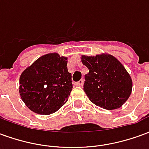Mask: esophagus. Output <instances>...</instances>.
Instances as JSON below:
<instances>
[{
  "mask_svg": "<svg viewBox=\"0 0 149 149\" xmlns=\"http://www.w3.org/2000/svg\"><path fill=\"white\" fill-rule=\"evenodd\" d=\"M83 84H84V81L83 80H80L78 82L76 83V85L79 86V87H81V86H83Z\"/></svg>",
  "mask_w": 149,
  "mask_h": 149,
  "instance_id": "obj_1",
  "label": "esophagus"
}]
</instances>
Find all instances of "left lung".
<instances>
[{
  "instance_id": "8db88e82",
  "label": "left lung",
  "mask_w": 149,
  "mask_h": 149,
  "mask_svg": "<svg viewBox=\"0 0 149 149\" xmlns=\"http://www.w3.org/2000/svg\"><path fill=\"white\" fill-rule=\"evenodd\" d=\"M88 68L84 76V91L91 102L104 109H119L131 95V77L113 56L102 53L96 56H81Z\"/></svg>"
}]
</instances>
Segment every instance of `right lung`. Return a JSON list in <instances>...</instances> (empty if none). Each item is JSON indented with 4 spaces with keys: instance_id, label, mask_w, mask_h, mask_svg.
I'll list each match as a JSON object with an SVG mask.
<instances>
[{
    "instance_id": "right-lung-1",
    "label": "right lung",
    "mask_w": 149,
    "mask_h": 149,
    "mask_svg": "<svg viewBox=\"0 0 149 149\" xmlns=\"http://www.w3.org/2000/svg\"><path fill=\"white\" fill-rule=\"evenodd\" d=\"M67 59L56 52L45 54L21 73L19 93L31 111L49 115L68 101L72 84Z\"/></svg>"
}]
</instances>
